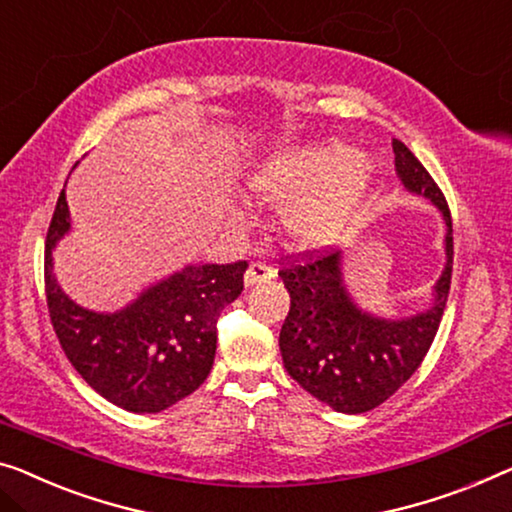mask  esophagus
<instances>
[{
  "instance_id": "esophagus-1",
  "label": "esophagus",
  "mask_w": 512,
  "mask_h": 512,
  "mask_svg": "<svg viewBox=\"0 0 512 512\" xmlns=\"http://www.w3.org/2000/svg\"><path fill=\"white\" fill-rule=\"evenodd\" d=\"M271 278H276V269H273L271 264L253 262L248 266L246 278H243V282H246V287H253V285H257V282H266Z\"/></svg>"
}]
</instances>
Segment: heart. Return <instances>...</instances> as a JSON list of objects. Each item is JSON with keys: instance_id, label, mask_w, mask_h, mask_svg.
Wrapping results in <instances>:
<instances>
[{"instance_id": "heart-1", "label": "heart", "mask_w": 512, "mask_h": 512, "mask_svg": "<svg viewBox=\"0 0 512 512\" xmlns=\"http://www.w3.org/2000/svg\"><path fill=\"white\" fill-rule=\"evenodd\" d=\"M372 165L340 142L303 144L266 156L248 172L246 188L271 207H290L282 216L289 241L319 250L342 239L361 211Z\"/></svg>"}]
</instances>
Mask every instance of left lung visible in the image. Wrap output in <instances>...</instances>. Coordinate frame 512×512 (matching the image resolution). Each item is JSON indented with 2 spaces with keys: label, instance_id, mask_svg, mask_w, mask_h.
<instances>
[{
  "label": "left lung",
  "instance_id": "left-lung-1",
  "mask_svg": "<svg viewBox=\"0 0 512 512\" xmlns=\"http://www.w3.org/2000/svg\"><path fill=\"white\" fill-rule=\"evenodd\" d=\"M395 172L409 193L427 197L446 220V266L423 312L402 319L358 308L342 278V253L305 255L278 276L289 299L280 354L289 377L340 414H363L391 398L430 349L444 315L453 273L451 211L430 172L393 140Z\"/></svg>",
  "mask_w": 512,
  "mask_h": 512
}]
</instances>
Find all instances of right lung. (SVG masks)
I'll use <instances>...</instances> for the list:
<instances>
[{
	"mask_svg": "<svg viewBox=\"0 0 512 512\" xmlns=\"http://www.w3.org/2000/svg\"><path fill=\"white\" fill-rule=\"evenodd\" d=\"M71 232L61 190L45 239V296L59 345L80 377L133 414H158L197 391L216 358V322L243 292L248 262L190 264L117 312H96L61 292L52 250Z\"/></svg>",
	"mask_w": 512,
	"mask_h": 512,
	"instance_id": "obj_1",
	"label": "right lung"
}]
</instances>
